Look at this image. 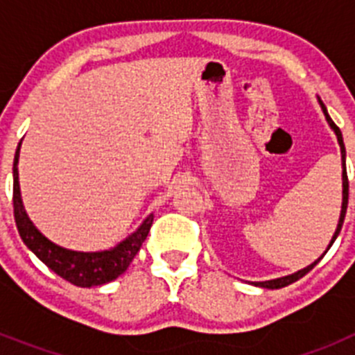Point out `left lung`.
<instances>
[{"label": "left lung", "mask_w": 355, "mask_h": 355, "mask_svg": "<svg viewBox=\"0 0 355 355\" xmlns=\"http://www.w3.org/2000/svg\"><path fill=\"white\" fill-rule=\"evenodd\" d=\"M320 105H322V110H324L325 119H327L329 126H331L332 130H334V133H336L338 142H340V147H341V163H343V205H341V215H340V222H338L336 233H334V236H332L331 243H329V247H327V250H329V249H331L332 243H334V240H336L338 234H340L341 225H343V220H345V213H347V206H349V178H347V168H345V144H343V137H341V131H340V128H338L336 124L332 122V119L329 117L327 108H325L324 103L320 101ZM327 250H325V252H327ZM320 259H322V258H320ZM320 259H318V261H320ZM318 261H315L313 265L306 266L304 270H299V272H295V274H291V275H286V277H279V279H274V281H265V283H259V286L270 288V290H277V288L288 286V284L295 283V281H299L300 277H304V275H306L309 270H313V266H315Z\"/></svg>", "instance_id": "obj_1"}]
</instances>
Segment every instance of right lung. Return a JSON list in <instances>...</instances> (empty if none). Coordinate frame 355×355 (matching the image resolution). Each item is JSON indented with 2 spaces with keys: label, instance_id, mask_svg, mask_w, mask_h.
<instances>
[{
  "label": "right lung",
  "instance_id": "add662e5",
  "mask_svg": "<svg viewBox=\"0 0 355 355\" xmlns=\"http://www.w3.org/2000/svg\"><path fill=\"white\" fill-rule=\"evenodd\" d=\"M19 147H21V144L17 146L14 158V197H12V200H14V218L19 236L26 243L28 249L35 254L48 268H51L55 274H58L74 286H99V284L114 281L122 272H126L130 263L133 261V258L142 247L144 240L149 234V229L153 225V215L147 216L144 224L131 236H128L126 240L121 241L117 247L110 250L76 252V250H67L64 247L55 245L53 241H49L48 238L39 233V229L31 224L23 208L17 174Z\"/></svg>",
  "mask_w": 355,
  "mask_h": 355
}]
</instances>
